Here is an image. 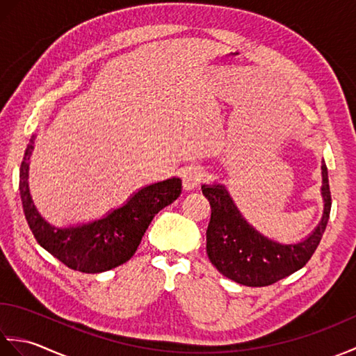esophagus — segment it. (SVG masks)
Segmentation results:
<instances>
[{"instance_id":"obj_1","label":"esophagus","mask_w":356,"mask_h":356,"mask_svg":"<svg viewBox=\"0 0 356 356\" xmlns=\"http://www.w3.org/2000/svg\"><path fill=\"white\" fill-rule=\"evenodd\" d=\"M203 177H205V171H203L200 166H190V168H186L182 174L184 190L190 191L194 190V188H197Z\"/></svg>"}]
</instances>
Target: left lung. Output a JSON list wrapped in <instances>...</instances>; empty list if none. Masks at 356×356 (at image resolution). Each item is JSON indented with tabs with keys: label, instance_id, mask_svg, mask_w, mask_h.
<instances>
[{
	"label": "left lung",
	"instance_id": "left-lung-1",
	"mask_svg": "<svg viewBox=\"0 0 356 356\" xmlns=\"http://www.w3.org/2000/svg\"><path fill=\"white\" fill-rule=\"evenodd\" d=\"M321 222L298 243L282 245L269 240L249 225L223 185H203L209 200L211 220L207 229V252L217 270L236 283L261 287L277 283L301 269L311 260L327 226L332 197L326 165H321Z\"/></svg>",
	"mask_w": 356,
	"mask_h": 356
}]
</instances>
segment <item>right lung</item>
<instances>
[{"instance_id":"add662e5","label":"right lung","mask_w":356,"mask_h":356,"mask_svg":"<svg viewBox=\"0 0 356 356\" xmlns=\"http://www.w3.org/2000/svg\"><path fill=\"white\" fill-rule=\"evenodd\" d=\"M35 136L30 139L19 168V194L26 220L38 243L67 268L99 274L124 264L134 255L154 216L182 193V180L166 179L142 188L124 207L92 223L55 228L38 213L29 191V161Z\"/></svg>"}]
</instances>
